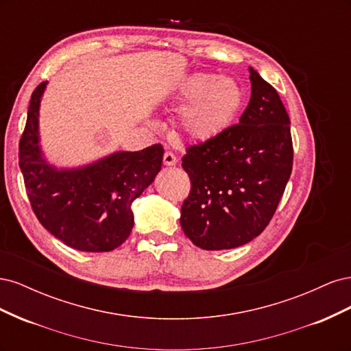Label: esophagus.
<instances>
[{
  "mask_svg": "<svg viewBox=\"0 0 351 351\" xmlns=\"http://www.w3.org/2000/svg\"><path fill=\"white\" fill-rule=\"evenodd\" d=\"M177 164V156L173 152H165L164 154V165L167 167H173Z\"/></svg>",
  "mask_w": 351,
  "mask_h": 351,
  "instance_id": "esophagus-1",
  "label": "esophagus"
}]
</instances>
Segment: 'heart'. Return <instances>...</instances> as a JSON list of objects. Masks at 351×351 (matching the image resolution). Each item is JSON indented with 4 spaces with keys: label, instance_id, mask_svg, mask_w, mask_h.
Listing matches in <instances>:
<instances>
[{
    "label": "heart",
    "instance_id": "1",
    "mask_svg": "<svg viewBox=\"0 0 351 351\" xmlns=\"http://www.w3.org/2000/svg\"><path fill=\"white\" fill-rule=\"evenodd\" d=\"M176 99L186 102L180 114L184 132L196 141H208L224 130L239 112L243 88L228 76L195 73L180 83Z\"/></svg>",
    "mask_w": 351,
    "mask_h": 351
}]
</instances>
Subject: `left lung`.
<instances>
[{"instance_id": "left-lung-1", "label": "left lung", "mask_w": 351, "mask_h": 351, "mask_svg": "<svg viewBox=\"0 0 351 351\" xmlns=\"http://www.w3.org/2000/svg\"><path fill=\"white\" fill-rule=\"evenodd\" d=\"M252 95L239 124L187 147L192 190L180 224L204 250L243 246L267 228L293 168L290 119L278 92L249 67Z\"/></svg>"}]
</instances>
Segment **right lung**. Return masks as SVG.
<instances>
[{
  "label": "right lung",
  "instance_id": "obj_1",
  "mask_svg": "<svg viewBox=\"0 0 351 351\" xmlns=\"http://www.w3.org/2000/svg\"><path fill=\"white\" fill-rule=\"evenodd\" d=\"M48 82L32 93L19 165L36 218L52 236L82 252H111L130 236L132 204L152 184L164 149L152 145L137 152L119 151L77 168L47 161L39 137V108Z\"/></svg>",
  "mask_w": 351,
  "mask_h": 351
}]
</instances>
